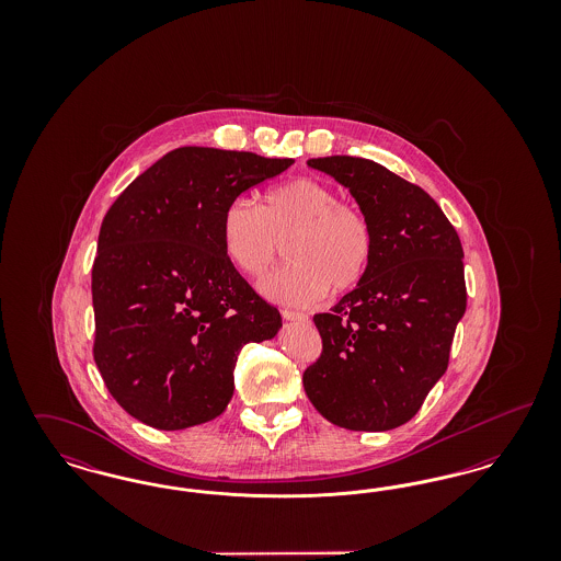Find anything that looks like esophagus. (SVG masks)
<instances>
[{"mask_svg": "<svg viewBox=\"0 0 561 561\" xmlns=\"http://www.w3.org/2000/svg\"><path fill=\"white\" fill-rule=\"evenodd\" d=\"M282 318L288 321H298V323H307L309 318L305 313H298V311H290V309H282Z\"/></svg>", "mask_w": 561, "mask_h": 561, "instance_id": "esophagus-1", "label": "esophagus"}]
</instances>
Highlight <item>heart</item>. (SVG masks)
<instances>
[{
  "mask_svg": "<svg viewBox=\"0 0 561 561\" xmlns=\"http://www.w3.org/2000/svg\"><path fill=\"white\" fill-rule=\"evenodd\" d=\"M220 233L229 261L252 277L263 275L288 241L293 263L273 271L259 288L271 300L293 307L316 305L328 288L353 290L373 261L368 216L311 176L268 188L261 208L245 199L233 202L222 214Z\"/></svg>",
  "mask_w": 561,
  "mask_h": 561,
  "instance_id": "b5f03b06",
  "label": "heart"
}]
</instances>
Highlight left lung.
Here are the masks:
<instances>
[{"instance_id": "8db88e82", "label": "left lung", "mask_w": 561, "mask_h": 561, "mask_svg": "<svg viewBox=\"0 0 561 561\" xmlns=\"http://www.w3.org/2000/svg\"><path fill=\"white\" fill-rule=\"evenodd\" d=\"M351 191L373 225L355 290L318 313L321 353L302 385L323 419L351 431L408 423L448 368L467 309L462 245L427 191L364 158L307 161Z\"/></svg>"}]
</instances>
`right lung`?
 <instances>
[{
  "label": "right lung",
  "mask_w": 561,
  "mask_h": 561,
  "mask_svg": "<svg viewBox=\"0 0 561 561\" xmlns=\"http://www.w3.org/2000/svg\"><path fill=\"white\" fill-rule=\"evenodd\" d=\"M294 160L181 147L113 202L92 265L94 362L108 393L149 427L222 414L241 347L268 341L279 311L222 248V214Z\"/></svg>",
  "instance_id": "obj_1"
}]
</instances>
